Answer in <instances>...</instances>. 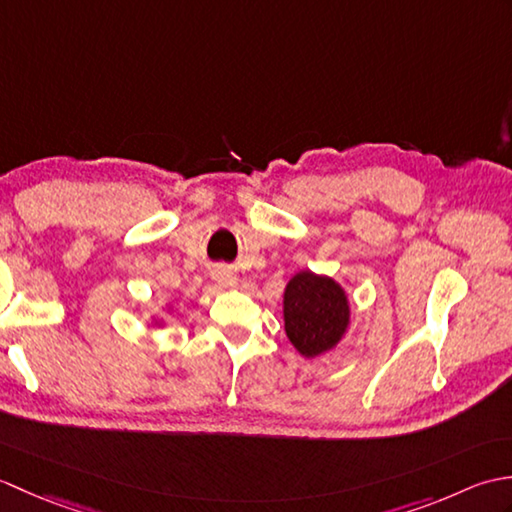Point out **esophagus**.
I'll return each instance as SVG.
<instances>
[{
    "label": "esophagus",
    "mask_w": 512,
    "mask_h": 512,
    "mask_svg": "<svg viewBox=\"0 0 512 512\" xmlns=\"http://www.w3.org/2000/svg\"><path fill=\"white\" fill-rule=\"evenodd\" d=\"M213 277H215V281L220 286H233L235 284V275L228 268H217L215 273H213Z\"/></svg>",
    "instance_id": "obj_1"
}]
</instances>
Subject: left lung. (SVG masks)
Wrapping results in <instances>:
<instances>
[{
	"label": "left lung",
	"mask_w": 512,
	"mask_h": 512,
	"mask_svg": "<svg viewBox=\"0 0 512 512\" xmlns=\"http://www.w3.org/2000/svg\"><path fill=\"white\" fill-rule=\"evenodd\" d=\"M286 334L303 356H319L341 341L350 323L345 292L330 277L299 273L284 295Z\"/></svg>",
	"instance_id": "left-lung-1"
}]
</instances>
